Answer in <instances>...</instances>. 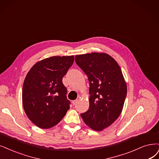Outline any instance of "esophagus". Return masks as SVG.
<instances>
[{
    "label": "esophagus",
    "instance_id": "obj_1",
    "mask_svg": "<svg viewBox=\"0 0 159 159\" xmlns=\"http://www.w3.org/2000/svg\"><path fill=\"white\" fill-rule=\"evenodd\" d=\"M79 99H80V98H77V99H75V100H73V101H72V103H73V105H76V103H77V102L79 100Z\"/></svg>",
    "mask_w": 159,
    "mask_h": 159
}]
</instances>
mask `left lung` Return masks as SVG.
<instances>
[{
  "instance_id": "left-lung-1",
  "label": "left lung",
  "mask_w": 159,
  "mask_h": 159,
  "mask_svg": "<svg viewBox=\"0 0 159 159\" xmlns=\"http://www.w3.org/2000/svg\"><path fill=\"white\" fill-rule=\"evenodd\" d=\"M75 60L90 83L89 109L80 116L93 130H103L120 116L125 103L127 87L121 69L105 53L78 55Z\"/></svg>"
}]
</instances>
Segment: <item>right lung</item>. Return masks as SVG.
I'll list each match as a JSON object with an SVG mask.
<instances>
[{"label": "right lung", "mask_w": 159, "mask_h": 159, "mask_svg": "<svg viewBox=\"0 0 159 159\" xmlns=\"http://www.w3.org/2000/svg\"><path fill=\"white\" fill-rule=\"evenodd\" d=\"M73 61L74 56L50 57L35 63L27 74L23 105L28 118L38 127L54 126L69 109L70 102L62 79Z\"/></svg>", "instance_id": "right-lung-1"}]
</instances>
